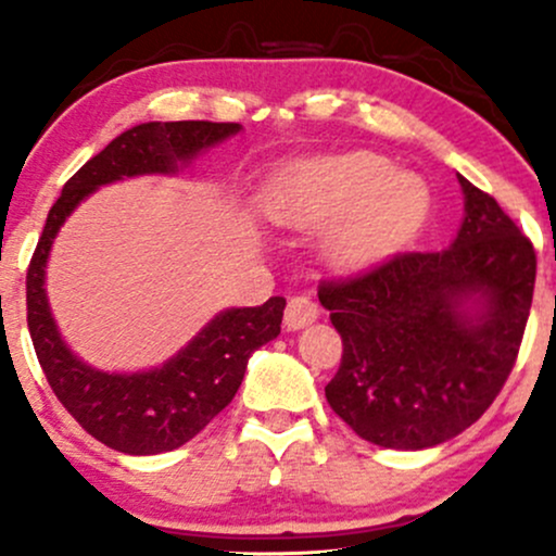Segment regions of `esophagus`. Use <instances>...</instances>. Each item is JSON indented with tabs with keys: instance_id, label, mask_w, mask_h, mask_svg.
<instances>
[{
	"instance_id": "34e87169",
	"label": "esophagus",
	"mask_w": 556,
	"mask_h": 556,
	"mask_svg": "<svg viewBox=\"0 0 556 556\" xmlns=\"http://www.w3.org/2000/svg\"><path fill=\"white\" fill-rule=\"evenodd\" d=\"M318 318V305L311 298L305 295H295L287 300L285 308V329L287 331H298L308 324H314Z\"/></svg>"
}]
</instances>
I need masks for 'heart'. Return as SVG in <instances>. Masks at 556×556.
<instances>
[{
    "label": "heart",
    "mask_w": 556,
    "mask_h": 556,
    "mask_svg": "<svg viewBox=\"0 0 556 556\" xmlns=\"http://www.w3.org/2000/svg\"><path fill=\"white\" fill-rule=\"evenodd\" d=\"M431 212L424 177L397 172L371 151L316 156L287 169L266 214L292 229L327 227L324 256L340 269H363L410 242Z\"/></svg>",
    "instance_id": "heart-1"
}]
</instances>
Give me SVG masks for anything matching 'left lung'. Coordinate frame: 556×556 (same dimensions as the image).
Instances as JSON below:
<instances>
[{
  "label": "left lung",
  "instance_id": "1",
  "mask_svg": "<svg viewBox=\"0 0 556 556\" xmlns=\"http://www.w3.org/2000/svg\"><path fill=\"white\" fill-rule=\"evenodd\" d=\"M465 219L444 251H410L318 300L342 337L327 402L361 439L426 450L476 424L518 361L533 303V242L457 175Z\"/></svg>",
  "mask_w": 556,
  "mask_h": 556
}]
</instances>
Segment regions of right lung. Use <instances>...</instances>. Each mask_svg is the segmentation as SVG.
<instances>
[{
  "mask_svg": "<svg viewBox=\"0 0 556 556\" xmlns=\"http://www.w3.org/2000/svg\"><path fill=\"white\" fill-rule=\"evenodd\" d=\"M240 132L238 123H143L125 130L62 188L25 277L28 331L56 400L101 444L125 455H159L206 429L232 402L253 350L282 329L285 298L214 316L175 358L140 374H106L70 353L49 311L43 277L52 242L75 206L101 185L138 175H172L201 151Z\"/></svg>",
  "mask_w": 556,
  "mask_h": 556,
  "instance_id": "add662e5",
  "label": "right lung"
}]
</instances>
